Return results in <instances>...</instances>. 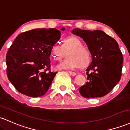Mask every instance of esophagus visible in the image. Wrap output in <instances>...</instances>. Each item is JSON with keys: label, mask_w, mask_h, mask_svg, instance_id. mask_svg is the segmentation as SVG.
<instances>
[{"label": "esophagus", "mask_w": 130, "mask_h": 130, "mask_svg": "<svg viewBox=\"0 0 130 130\" xmlns=\"http://www.w3.org/2000/svg\"><path fill=\"white\" fill-rule=\"evenodd\" d=\"M69 74L70 75H72V76H75V75H76V73L75 72H69Z\"/></svg>", "instance_id": "1"}]
</instances>
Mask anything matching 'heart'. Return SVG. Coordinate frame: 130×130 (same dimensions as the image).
I'll use <instances>...</instances> for the list:
<instances>
[{
	"instance_id": "obj_1",
	"label": "heart",
	"mask_w": 130,
	"mask_h": 130,
	"mask_svg": "<svg viewBox=\"0 0 130 130\" xmlns=\"http://www.w3.org/2000/svg\"><path fill=\"white\" fill-rule=\"evenodd\" d=\"M67 52V58L57 65V70H75L85 67L90 62V52L76 36L64 39L62 45L54 44L51 48V55L55 60H60Z\"/></svg>"
}]
</instances>
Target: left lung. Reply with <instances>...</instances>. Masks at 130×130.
<instances>
[{
  "label": "left lung",
  "instance_id": "8db88e82",
  "mask_svg": "<svg viewBox=\"0 0 130 130\" xmlns=\"http://www.w3.org/2000/svg\"><path fill=\"white\" fill-rule=\"evenodd\" d=\"M72 33L83 39L92 57L86 68L89 81L78 89L79 93L86 98L104 96L117 85L122 76L123 58L117 42L99 29L75 28ZM89 71L92 72L89 74Z\"/></svg>",
  "mask_w": 130,
  "mask_h": 130
}]
</instances>
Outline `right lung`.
Wrapping results in <instances>:
<instances>
[{"mask_svg": "<svg viewBox=\"0 0 130 130\" xmlns=\"http://www.w3.org/2000/svg\"><path fill=\"white\" fill-rule=\"evenodd\" d=\"M60 35L55 28H38L17 37L7 52L6 64L8 79L18 92L33 98L46 93L57 73L50 71L51 48Z\"/></svg>", "mask_w": 130, "mask_h": 130, "instance_id": "add662e5", "label": "right lung"}]
</instances>
